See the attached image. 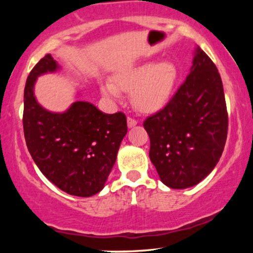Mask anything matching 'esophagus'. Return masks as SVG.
Masks as SVG:
<instances>
[{
	"mask_svg": "<svg viewBox=\"0 0 253 253\" xmlns=\"http://www.w3.org/2000/svg\"><path fill=\"white\" fill-rule=\"evenodd\" d=\"M138 124V121L135 120V119H133V118H127V125H128V127L129 128H132V127H134L135 125Z\"/></svg>",
	"mask_w": 253,
	"mask_h": 253,
	"instance_id": "esophagus-1",
	"label": "esophagus"
}]
</instances>
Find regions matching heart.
<instances>
[{"label": "heart", "mask_w": 253, "mask_h": 253, "mask_svg": "<svg viewBox=\"0 0 253 253\" xmlns=\"http://www.w3.org/2000/svg\"><path fill=\"white\" fill-rule=\"evenodd\" d=\"M177 80L176 66L170 62L143 64L115 77L114 84L101 85L106 96L119 98L120 91H130V100L139 112L150 113L169 101Z\"/></svg>", "instance_id": "b5f03b06"}]
</instances>
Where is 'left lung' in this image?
Instances as JSON below:
<instances>
[{
  "mask_svg": "<svg viewBox=\"0 0 253 253\" xmlns=\"http://www.w3.org/2000/svg\"><path fill=\"white\" fill-rule=\"evenodd\" d=\"M144 128L151 162L168 187H193L215 168L227 139L228 115L221 77L201 48L176 94L144 121Z\"/></svg>",
  "mask_w": 253,
  "mask_h": 253,
  "instance_id": "left-lung-1",
  "label": "left lung"
}]
</instances>
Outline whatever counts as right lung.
Segmentation results:
<instances>
[{
	"mask_svg": "<svg viewBox=\"0 0 253 253\" xmlns=\"http://www.w3.org/2000/svg\"><path fill=\"white\" fill-rule=\"evenodd\" d=\"M59 69L46 54L32 69L24 94L27 149L42 175L70 195L89 197L103 189L127 133L124 113L104 114L94 104L76 101L64 113L42 108L34 96L38 76Z\"/></svg>",
	"mask_w": 253,
	"mask_h": 253,
	"instance_id": "right-lung-1",
	"label": "right lung"
}]
</instances>
